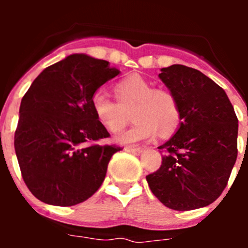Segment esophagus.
Returning a JSON list of instances; mask_svg holds the SVG:
<instances>
[{"label": "esophagus", "mask_w": 248, "mask_h": 248, "mask_svg": "<svg viewBox=\"0 0 248 248\" xmlns=\"http://www.w3.org/2000/svg\"><path fill=\"white\" fill-rule=\"evenodd\" d=\"M125 151L133 153V154H135V155H139L143 153V149L141 148H125Z\"/></svg>", "instance_id": "esophagus-1"}]
</instances>
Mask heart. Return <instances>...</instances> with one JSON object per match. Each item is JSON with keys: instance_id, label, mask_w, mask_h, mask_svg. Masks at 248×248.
I'll return each instance as SVG.
<instances>
[{"instance_id": "obj_1", "label": "heart", "mask_w": 248, "mask_h": 248, "mask_svg": "<svg viewBox=\"0 0 248 248\" xmlns=\"http://www.w3.org/2000/svg\"><path fill=\"white\" fill-rule=\"evenodd\" d=\"M117 100L103 91L94 92L92 110L100 125L110 133L122 130L129 120L126 111L133 109L135 123L115 137L119 144H137L156 137L157 130L169 135L177 129L181 109L176 95L165 88H154L140 76H129L114 87Z\"/></svg>"}]
</instances>
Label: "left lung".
I'll return each instance as SVG.
<instances>
[{
	"label": "left lung",
	"mask_w": 248,
	"mask_h": 248,
	"mask_svg": "<svg viewBox=\"0 0 248 248\" xmlns=\"http://www.w3.org/2000/svg\"><path fill=\"white\" fill-rule=\"evenodd\" d=\"M159 77L179 100L181 123L157 148L166 154L146 181L169 209L205 207L222 194L237 159V117L225 91L198 69L172 64Z\"/></svg>",
	"instance_id": "1"
}]
</instances>
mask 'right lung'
I'll return each mask as SVG.
<instances>
[{
	"label": "right lung",
	"instance_id": "1",
	"mask_svg": "<svg viewBox=\"0 0 248 248\" xmlns=\"http://www.w3.org/2000/svg\"><path fill=\"white\" fill-rule=\"evenodd\" d=\"M120 73L109 62L72 54L49 65L23 95L15 133L22 177L38 200L73 206L89 199L105 179L115 145L92 110L91 98Z\"/></svg>",
	"mask_w": 248,
	"mask_h": 248
}]
</instances>
